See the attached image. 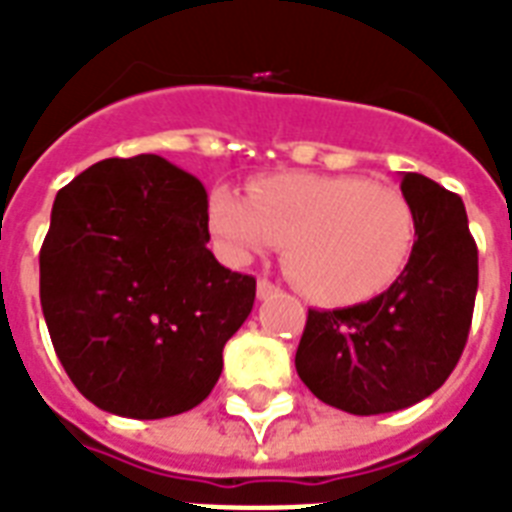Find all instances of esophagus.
<instances>
[{
    "instance_id": "esophagus-1",
    "label": "esophagus",
    "mask_w": 512,
    "mask_h": 512,
    "mask_svg": "<svg viewBox=\"0 0 512 512\" xmlns=\"http://www.w3.org/2000/svg\"><path fill=\"white\" fill-rule=\"evenodd\" d=\"M276 292H279V287H276L273 281H268V279H260V281H257V297H260V300H265V297L276 295Z\"/></svg>"
}]
</instances>
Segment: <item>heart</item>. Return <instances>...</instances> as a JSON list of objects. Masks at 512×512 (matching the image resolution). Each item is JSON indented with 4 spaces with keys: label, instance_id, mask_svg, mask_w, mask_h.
Returning <instances> with one entry per match:
<instances>
[{
    "label": "heart",
    "instance_id": "heart-1",
    "mask_svg": "<svg viewBox=\"0 0 512 512\" xmlns=\"http://www.w3.org/2000/svg\"><path fill=\"white\" fill-rule=\"evenodd\" d=\"M207 220L233 263L287 240L289 279L313 303L332 308L388 292L417 244V217L404 193L356 175L281 172L255 180L249 196L215 185Z\"/></svg>",
    "mask_w": 512,
    "mask_h": 512
}]
</instances>
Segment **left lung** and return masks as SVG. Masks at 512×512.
<instances>
[{
    "label": "left lung",
    "mask_w": 512,
    "mask_h": 512,
    "mask_svg": "<svg viewBox=\"0 0 512 512\" xmlns=\"http://www.w3.org/2000/svg\"><path fill=\"white\" fill-rule=\"evenodd\" d=\"M401 193L417 217L401 279L369 303L308 311L295 356L313 396L361 417L398 412L441 388L476 305L478 249L460 196L417 172L401 175Z\"/></svg>",
    "instance_id": "8db88e82"
}]
</instances>
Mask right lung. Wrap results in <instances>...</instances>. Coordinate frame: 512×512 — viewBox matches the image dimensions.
Wrapping results in <instances>:
<instances>
[{
  "mask_svg": "<svg viewBox=\"0 0 512 512\" xmlns=\"http://www.w3.org/2000/svg\"><path fill=\"white\" fill-rule=\"evenodd\" d=\"M207 241L204 185L162 156L103 159L58 191L42 313L66 374L103 412L162 420L212 393L255 279Z\"/></svg>",
  "mask_w": 512,
  "mask_h": 512,
  "instance_id": "add662e5",
  "label": "right lung"
}]
</instances>
